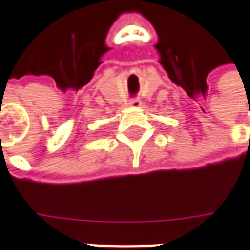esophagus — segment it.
<instances>
[{
  "label": "esophagus",
  "mask_w": 250,
  "mask_h": 250,
  "mask_svg": "<svg viewBox=\"0 0 250 250\" xmlns=\"http://www.w3.org/2000/svg\"><path fill=\"white\" fill-rule=\"evenodd\" d=\"M142 105V101L140 98H133L130 101V106H133V108H140Z\"/></svg>",
  "instance_id": "1"
}]
</instances>
